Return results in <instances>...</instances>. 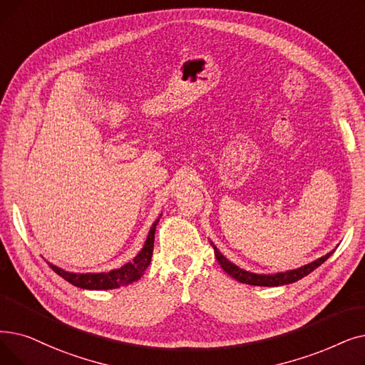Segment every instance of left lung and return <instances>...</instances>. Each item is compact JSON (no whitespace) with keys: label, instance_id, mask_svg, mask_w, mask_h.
Masks as SVG:
<instances>
[{"label":"left lung","instance_id":"obj_1","mask_svg":"<svg viewBox=\"0 0 365 365\" xmlns=\"http://www.w3.org/2000/svg\"><path fill=\"white\" fill-rule=\"evenodd\" d=\"M215 249V257L217 259V262L220 264V267L224 268V272L228 273L231 277H234L235 280H239L242 283H246V284H253V287H282V284H289V283H294L299 279H303L304 276L310 274L313 270H316L321 264H324L332 253H334V250L328 252L325 257L316 259L307 265H303L297 268V270H289V272H284V273H276V274H257V273H249L246 270H243V268L237 267L235 264H232L231 261H228L222 253L217 250V247L210 243Z\"/></svg>","mask_w":365,"mask_h":365}]
</instances>
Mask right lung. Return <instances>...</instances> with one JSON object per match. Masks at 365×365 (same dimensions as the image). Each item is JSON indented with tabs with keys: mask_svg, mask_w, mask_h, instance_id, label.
Segmentation results:
<instances>
[{
	"mask_svg": "<svg viewBox=\"0 0 365 365\" xmlns=\"http://www.w3.org/2000/svg\"><path fill=\"white\" fill-rule=\"evenodd\" d=\"M158 222H160V219H156L153 222V225L148 235V240H146L143 249L140 250L138 255L131 262L118 268V270H112L108 273H86V274H83V273H68L53 264H49V267L62 279H66L67 282L74 284V287L82 288V289H95V291L116 289V288L123 287V284H130L143 276L145 270L150 264L152 252H153L155 230H156Z\"/></svg>",
	"mask_w": 365,
	"mask_h": 365,
	"instance_id": "add662e5",
	"label": "right lung"
}]
</instances>
